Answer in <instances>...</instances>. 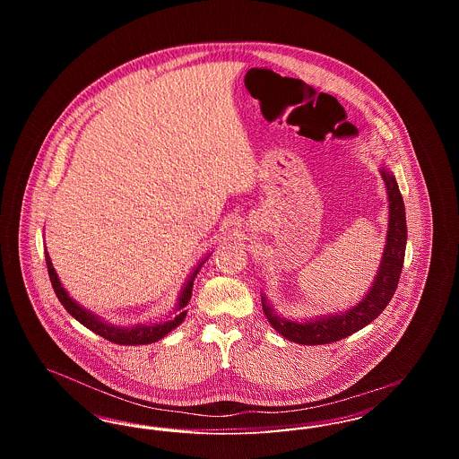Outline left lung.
Here are the masks:
<instances>
[{"label": "left lung", "mask_w": 459, "mask_h": 459, "mask_svg": "<svg viewBox=\"0 0 459 459\" xmlns=\"http://www.w3.org/2000/svg\"><path fill=\"white\" fill-rule=\"evenodd\" d=\"M380 175L385 184L387 203H389V220H387V236L385 246L380 258V264L373 277L368 290L359 298L358 303L327 315H316L307 318H287L277 315L275 307L268 303L266 294L262 292V306L264 316L270 325L275 328L282 337L305 346H320L341 341L351 333L367 327L371 324L393 299L399 275L404 263L406 251V212L404 203L395 182V177L389 167L380 165Z\"/></svg>", "instance_id": "8db88e82"}]
</instances>
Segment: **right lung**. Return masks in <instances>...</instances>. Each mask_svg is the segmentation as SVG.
Segmentation results:
<instances>
[{
  "label": "right lung",
  "mask_w": 459,
  "mask_h": 459,
  "mask_svg": "<svg viewBox=\"0 0 459 459\" xmlns=\"http://www.w3.org/2000/svg\"><path fill=\"white\" fill-rule=\"evenodd\" d=\"M46 247V246H44ZM44 256H46V264H48V273H49V281L51 285L55 289V294L58 296L60 303L65 306L66 311L79 322L82 324L84 327L92 330L94 333L105 337L109 342H115V344H120V346H144V344H153L156 341L163 339L165 335H169L174 328L178 327L186 315H187V307L191 301V296H193V285H195V279L199 273V270L203 268V264L206 263V260L212 256L206 255L204 258H201L197 262L196 266L193 268V272L187 275L186 282L182 284V289L178 292V298H177V303L172 307V313L167 315L165 320L161 322H156V324H135V325H117V324H109L105 318H101L100 315L92 313L88 307H84L82 305H79L66 290L64 284L60 282L58 279V273L51 263L49 258V253L44 249Z\"/></svg>",
  "instance_id": "obj_1"
}]
</instances>
